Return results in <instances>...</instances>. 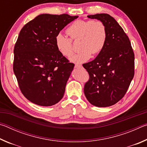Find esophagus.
Returning <instances> with one entry per match:
<instances>
[{
	"instance_id": "1",
	"label": "esophagus",
	"mask_w": 147,
	"mask_h": 147,
	"mask_svg": "<svg viewBox=\"0 0 147 147\" xmlns=\"http://www.w3.org/2000/svg\"><path fill=\"white\" fill-rule=\"evenodd\" d=\"M75 68H80V67H82V65H78V64H76L75 65Z\"/></svg>"
}]
</instances>
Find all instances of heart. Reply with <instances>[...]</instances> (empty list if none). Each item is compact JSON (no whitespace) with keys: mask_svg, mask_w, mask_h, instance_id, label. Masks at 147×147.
Segmentation results:
<instances>
[{"mask_svg":"<svg viewBox=\"0 0 147 147\" xmlns=\"http://www.w3.org/2000/svg\"><path fill=\"white\" fill-rule=\"evenodd\" d=\"M67 33L71 39L58 33L55 37L56 47L62 56L69 58L74 53L71 40H80V52L70 58L74 63H84L89 60L92 54L100 53L105 47L108 37L106 25L99 20H76L68 27Z\"/></svg>","mask_w":147,"mask_h":147,"instance_id":"heart-1","label":"heart"}]
</instances>
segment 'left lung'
Instances as JSON below:
<instances>
[{
  "instance_id": "obj_1",
  "label": "left lung",
  "mask_w": 147,
  "mask_h": 147,
  "mask_svg": "<svg viewBox=\"0 0 147 147\" xmlns=\"http://www.w3.org/2000/svg\"><path fill=\"white\" fill-rule=\"evenodd\" d=\"M103 22L107 29L105 47L94 60L83 64L89 74L84 94L92 105L108 107L126 94L134 76V53L127 35L106 13L88 16Z\"/></svg>"
}]
</instances>
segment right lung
I'll return each instance as SVG.
<instances>
[{
    "instance_id": "right-lung-1",
    "label": "right lung",
    "mask_w": 147,
    "mask_h": 147,
    "mask_svg": "<svg viewBox=\"0 0 147 147\" xmlns=\"http://www.w3.org/2000/svg\"><path fill=\"white\" fill-rule=\"evenodd\" d=\"M78 16L41 14L24 25L14 47L13 72L23 95L51 106L63 98L74 64L59 53L55 37Z\"/></svg>"
}]
</instances>
